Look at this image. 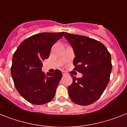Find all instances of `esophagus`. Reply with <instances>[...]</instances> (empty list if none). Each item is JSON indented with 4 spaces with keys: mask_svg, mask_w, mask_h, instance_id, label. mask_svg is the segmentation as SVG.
<instances>
[{
    "mask_svg": "<svg viewBox=\"0 0 127 127\" xmlns=\"http://www.w3.org/2000/svg\"><path fill=\"white\" fill-rule=\"evenodd\" d=\"M62 75H63V76H65V75H67V73H66L65 72V71H63V72H62Z\"/></svg>",
    "mask_w": 127,
    "mask_h": 127,
    "instance_id": "1",
    "label": "esophagus"
}]
</instances>
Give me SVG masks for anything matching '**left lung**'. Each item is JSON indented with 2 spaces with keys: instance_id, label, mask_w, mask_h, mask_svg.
I'll return each instance as SVG.
<instances>
[{
  "instance_id": "8db88e82",
  "label": "left lung",
  "mask_w": 127,
  "mask_h": 127,
  "mask_svg": "<svg viewBox=\"0 0 127 127\" xmlns=\"http://www.w3.org/2000/svg\"><path fill=\"white\" fill-rule=\"evenodd\" d=\"M65 38L73 49L75 58L74 69L82 74L81 78L73 77L68 88L71 100L79 105L95 102L101 96L110 80L111 55L100 41L94 39L65 33Z\"/></svg>"
}]
</instances>
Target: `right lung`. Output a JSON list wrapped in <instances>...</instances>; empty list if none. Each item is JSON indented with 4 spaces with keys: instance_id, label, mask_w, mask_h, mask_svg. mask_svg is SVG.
<instances>
[{
    "instance_id": "add662e5",
    "label": "right lung",
    "mask_w": 127,
    "mask_h": 127,
    "mask_svg": "<svg viewBox=\"0 0 127 127\" xmlns=\"http://www.w3.org/2000/svg\"><path fill=\"white\" fill-rule=\"evenodd\" d=\"M65 32H43L30 36L20 44L13 54L11 76L19 94L33 104H43L54 98L62 77L60 70L45 74L42 62L49 57L51 48Z\"/></svg>"
}]
</instances>
